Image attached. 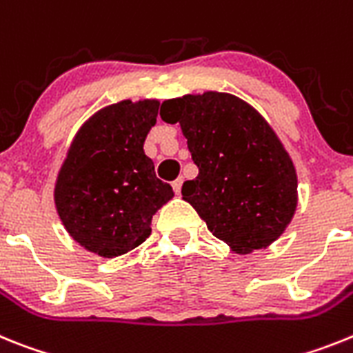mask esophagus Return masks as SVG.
I'll use <instances>...</instances> for the list:
<instances>
[{
    "label": "esophagus",
    "instance_id": "obj_1",
    "mask_svg": "<svg viewBox=\"0 0 353 353\" xmlns=\"http://www.w3.org/2000/svg\"><path fill=\"white\" fill-rule=\"evenodd\" d=\"M181 186H183V179H181V177H179V179H176L172 183V188H174V192H176L177 195L181 194Z\"/></svg>",
    "mask_w": 353,
    "mask_h": 353
}]
</instances>
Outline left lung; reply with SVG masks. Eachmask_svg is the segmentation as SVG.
I'll return each instance as SVG.
<instances>
[{
  "mask_svg": "<svg viewBox=\"0 0 353 353\" xmlns=\"http://www.w3.org/2000/svg\"><path fill=\"white\" fill-rule=\"evenodd\" d=\"M159 115L179 122L199 176L183 199L234 252L266 249L296 210V170L275 131L240 97L204 92L161 103Z\"/></svg>",
  "mask_w": 353,
  "mask_h": 353,
  "instance_id": "1",
  "label": "left lung"
}]
</instances>
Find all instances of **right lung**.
Here are the masks:
<instances>
[{"instance_id": "1", "label": "right lung", "mask_w": 353, "mask_h": 353, "mask_svg": "<svg viewBox=\"0 0 353 353\" xmlns=\"http://www.w3.org/2000/svg\"><path fill=\"white\" fill-rule=\"evenodd\" d=\"M159 101L125 99L94 113L76 133L54 185L72 240L103 257L130 252L151 234L156 211L174 197L143 152Z\"/></svg>"}]
</instances>
